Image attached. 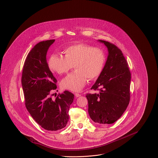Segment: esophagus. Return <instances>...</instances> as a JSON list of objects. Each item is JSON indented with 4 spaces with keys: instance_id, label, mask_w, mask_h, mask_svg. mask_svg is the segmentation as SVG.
I'll list each match as a JSON object with an SVG mask.
<instances>
[{
    "instance_id": "1",
    "label": "esophagus",
    "mask_w": 158,
    "mask_h": 158,
    "mask_svg": "<svg viewBox=\"0 0 158 158\" xmlns=\"http://www.w3.org/2000/svg\"><path fill=\"white\" fill-rule=\"evenodd\" d=\"M74 95H75V96H76V97H77H77H79V96H81V94H78V93H76V94H74Z\"/></svg>"
}]
</instances>
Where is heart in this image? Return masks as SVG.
Returning <instances> with one entry per match:
<instances>
[{
	"instance_id": "b5f03b06",
	"label": "heart",
	"mask_w": 158,
	"mask_h": 158,
	"mask_svg": "<svg viewBox=\"0 0 158 158\" xmlns=\"http://www.w3.org/2000/svg\"><path fill=\"white\" fill-rule=\"evenodd\" d=\"M64 57L52 54L49 59L50 69L59 74H67L74 67L76 70L62 80L63 89L79 92L85 86L88 78L95 80L102 72L106 56L103 51L86 43H77L65 48Z\"/></svg>"
}]
</instances>
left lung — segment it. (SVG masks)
I'll return each instance as SVG.
<instances>
[{
  "instance_id": "obj_1",
  "label": "left lung",
  "mask_w": 158,
  "mask_h": 158,
  "mask_svg": "<svg viewBox=\"0 0 158 158\" xmlns=\"http://www.w3.org/2000/svg\"><path fill=\"white\" fill-rule=\"evenodd\" d=\"M108 49L107 59L102 73L91 89L98 94H87L88 112L91 119L101 125L112 124L126 110L130 101L131 72L122 51L104 40Z\"/></svg>"
}]
</instances>
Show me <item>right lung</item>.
Instances as JSON below:
<instances>
[{"instance_id": "add662e5", "label": "right lung", "mask_w": 158, "mask_h": 158, "mask_svg": "<svg viewBox=\"0 0 158 158\" xmlns=\"http://www.w3.org/2000/svg\"><path fill=\"white\" fill-rule=\"evenodd\" d=\"M54 41H43L32 48L24 64L21 79L27 110L35 121L48 131H57L66 126L74 98L66 90L52 99L57 89V79L49 68L46 54Z\"/></svg>"}]
</instances>
